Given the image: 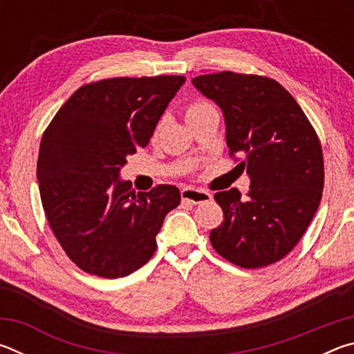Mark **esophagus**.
Here are the masks:
<instances>
[{"mask_svg":"<svg viewBox=\"0 0 354 354\" xmlns=\"http://www.w3.org/2000/svg\"><path fill=\"white\" fill-rule=\"evenodd\" d=\"M181 198L183 201L192 203V205H201V203H207L212 200V195L209 192L192 189V187H184L181 190Z\"/></svg>","mask_w":354,"mask_h":354,"instance_id":"1","label":"esophagus"}]
</instances>
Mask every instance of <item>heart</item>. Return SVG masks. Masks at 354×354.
I'll list each match as a JSON object with an SVG mask.
<instances>
[{"label":"heart","instance_id":"1","mask_svg":"<svg viewBox=\"0 0 354 354\" xmlns=\"http://www.w3.org/2000/svg\"><path fill=\"white\" fill-rule=\"evenodd\" d=\"M209 107H212V106L207 104V103H203V101H198V103H192V104H189L187 107H185V118L189 120L192 117L198 115V113L209 109ZM160 124H162V123L158 124V128H156V133H158V131L160 129Z\"/></svg>","mask_w":354,"mask_h":354}]
</instances>
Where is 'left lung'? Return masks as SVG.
<instances>
[{"label":"left lung","instance_id":"left-lung-1","mask_svg":"<svg viewBox=\"0 0 354 354\" xmlns=\"http://www.w3.org/2000/svg\"><path fill=\"white\" fill-rule=\"evenodd\" d=\"M194 86L223 111L230 156L251 184L214 195L223 223L211 231L217 253L242 268L283 259L320 205L325 167L315 129L295 98L272 77L234 71L201 75Z\"/></svg>","mask_w":354,"mask_h":354}]
</instances>
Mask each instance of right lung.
Returning a JSON list of instances; mask_svg holds the SVG:
<instances>
[{"label":"right lung","instance_id":"add662e5","mask_svg":"<svg viewBox=\"0 0 354 354\" xmlns=\"http://www.w3.org/2000/svg\"><path fill=\"white\" fill-rule=\"evenodd\" d=\"M184 76L107 77L77 88L41 136L37 179L48 223L82 272L113 279L151 259L181 195L159 184L136 194L118 171L145 148Z\"/></svg>","mask_w":354,"mask_h":354}]
</instances>
